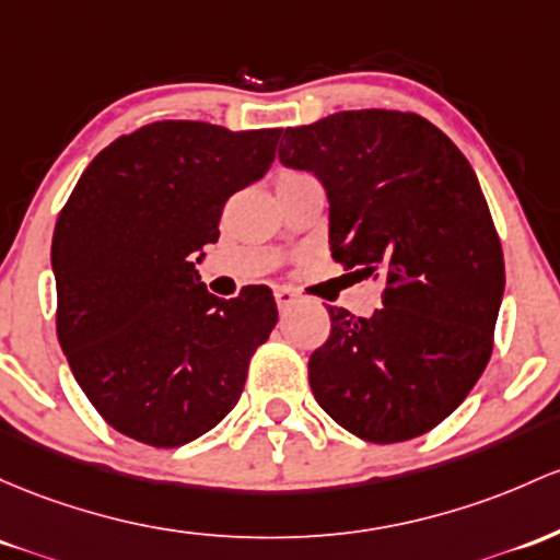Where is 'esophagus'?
Returning a JSON list of instances; mask_svg holds the SVG:
<instances>
[{
    "mask_svg": "<svg viewBox=\"0 0 560 560\" xmlns=\"http://www.w3.org/2000/svg\"><path fill=\"white\" fill-rule=\"evenodd\" d=\"M273 298H276V305H279L281 311L290 308L292 303H298V292L287 290V287H276V290H273Z\"/></svg>",
    "mask_w": 560,
    "mask_h": 560,
    "instance_id": "1",
    "label": "esophagus"
}]
</instances>
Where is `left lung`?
Instances as JSON below:
<instances>
[{
  "mask_svg": "<svg viewBox=\"0 0 560 560\" xmlns=\"http://www.w3.org/2000/svg\"><path fill=\"white\" fill-rule=\"evenodd\" d=\"M281 164L329 199V249L383 279L370 318L329 308L311 390L337 425L372 444L428 433L487 370L505 292L500 236L463 151L404 110H340L284 132Z\"/></svg>",
  "mask_w": 560,
  "mask_h": 560,
  "instance_id": "obj_1",
  "label": "left lung"
}]
</instances>
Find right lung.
Returning a JSON list of instances; mask_svg holds the SVG:
<instances>
[{
	"label": "right lung",
	"mask_w": 560,
	"mask_h": 560,
	"mask_svg": "<svg viewBox=\"0 0 560 560\" xmlns=\"http://www.w3.org/2000/svg\"><path fill=\"white\" fill-rule=\"evenodd\" d=\"M279 135L153 121L97 153L60 210L58 340L79 388L119 433L170 450L236 407L279 311L262 284L214 298L196 262L218 242L229 196L268 172Z\"/></svg>",
	"instance_id": "1"
}]
</instances>
